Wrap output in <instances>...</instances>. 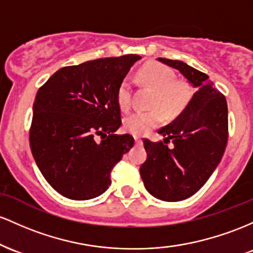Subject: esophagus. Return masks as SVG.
I'll list each match as a JSON object with an SVG mask.
<instances>
[{"label": "esophagus", "mask_w": 253, "mask_h": 253, "mask_svg": "<svg viewBox=\"0 0 253 253\" xmlns=\"http://www.w3.org/2000/svg\"><path fill=\"white\" fill-rule=\"evenodd\" d=\"M135 143L137 144V146H141L142 144V140L140 137H135Z\"/></svg>", "instance_id": "obj_1"}]
</instances>
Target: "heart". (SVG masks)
Here are the masks:
<instances>
[{"label":"heart","instance_id":"b5f03b06","mask_svg":"<svg viewBox=\"0 0 253 253\" xmlns=\"http://www.w3.org/2000/svg\"><path fill=\"white\" fill-rule=\"evenodd\" d=\"M140 75L153 89L150 106L153 109L136 111L124 119L123 127L129 134L142 136L160 126L166 117H177L188 106L191 99V89L183 80H175V74L167 65L150 62L140 70ZM116 99L122 111H129L132 105L131 84L127 78L119 84Z\"/></svg>","mask_w":253,"mask_h":253}]
</instances>
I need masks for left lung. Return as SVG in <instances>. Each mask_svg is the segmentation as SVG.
I'll return each mask as SVG.
<instances>
[{
  "mask_svg": "<svg viewBox=\"0 0 253 253\" xmlns=\"http://www.w3.org/2000/svg\"><path fill=\"white\" fill-rule=\"evenodd\" d=\"M159 61L179 70L197 87L183 112L158 131L164 141L143 140L147 160L140 174L147 191L159 200L177 202L196 194L220 163L228 138V110L225 95L207 74L181 61ZM169 140L171 149L166 144Z\"/></svg>",
  "mask_w": 253,
  "mask_h": 253,
  "instance_id": "1",
  "label": "left lung"
}]
</instances>
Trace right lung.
Here are the masks:
<instances>
[{"label": "right lung", "instance_id": "obj_1", "mask_svg": "<svg viewBox=\"0 0 253 253\" xmlns=\"http://www.w3.org/2000/svg\"><path fill=\"white\" fill-rule=\"evenodd\" d=\"M140 58L124 55L61 68L37 92L31 152L47 183L64 197L100 196L111 185L115 165L134 146L131 135L115 134L122 126L116 92Z\"/></svg>", "mask_w": 253, "mask_h": 253}]
</instances>
